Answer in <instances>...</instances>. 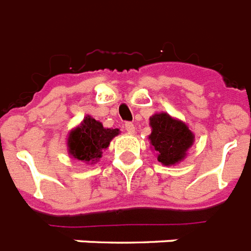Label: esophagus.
Returning a JSON list of instances; mask_svg holds the SVG:
<instances>
[{
    "label": "esophagus",
    "instance_id": "1",
    "mask_svg": "<svg viewBox=\"0 0 251 251\" xmlns=\"http://www.w3.org/2000/svg\"><path fill=\"white\" fill-rule=\"evenodd\" d=\"M124 128H126V131H127L129 135H133V133H135V126H133V123H129V122H128V123L124 124Z\"/></svg>",
    "mask_w": 251,
    "mask_h": 251
}]
</instances>
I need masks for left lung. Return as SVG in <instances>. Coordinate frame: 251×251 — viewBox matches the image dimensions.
Listing matches in <instances>:
<instances>
[{
	"instance_id": "left-lung-1",
	"label": "left lung",
	"mask_w": 251,
	"mask_h": 251,
	"mask_svg": "<svg viewBox=\"0 0 251 251\" xmlns=\"http://www.w3.org/2000/svg\"><path fill=\"white\" fill-rule=\"evenodd\" d=\"M150 144L160 163L174 166L185 158L186 151L194 142V135L185 123L167 113H159L150 118Z\"/></svg>"
}]
</instances>
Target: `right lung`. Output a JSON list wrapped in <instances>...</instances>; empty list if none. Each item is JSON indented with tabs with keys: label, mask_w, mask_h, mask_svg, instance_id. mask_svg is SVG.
Listing matches in <instances>:
<instances>
[{
	"label": "right lung",
	"mask_w": 251,
	"mask_h": 251,
	"mask_svg": "<svg viewBox=\"0 0 251 251\" xmlns=\"http://www.w3.org/2000/svg\"><path fill=\"white\" fill-rule=\"evenodd\" d=\"M118 135V128H105L101 122L87 115L81 124L69 133V154L72 158L85 163H96L102 157L103 150L110 145L111 140Z\"/></svg>",
	"instance_id": "obj_1"
}]
</instances>
